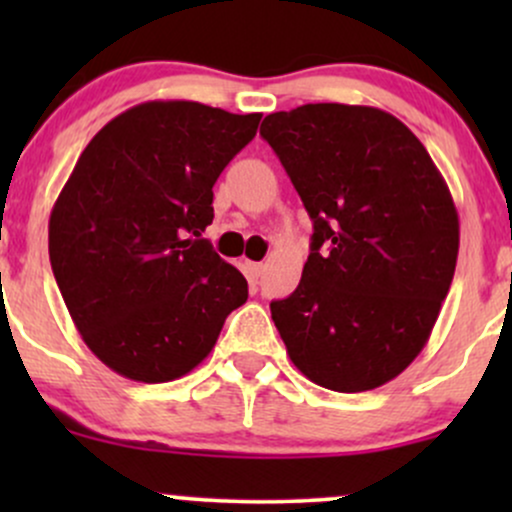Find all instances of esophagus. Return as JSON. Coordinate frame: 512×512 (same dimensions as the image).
I'll return each mask as SVG.
<instances>
[{
  "label": "esophagus",
  "instance_id": "34e87169",
  "mask_svg": "<svg viewBox=\"0 0 512 512\" xmlns=\"http://www.w3.org/2000/svg\"><path fill=\"white\" fill-rule=\"evenodd\" d=\"M245 269H248L250 281H257L262 274V262H245Z\"/></svg>",
  "mask_w": 512,
  "mask_h": 512
}]
</instances>
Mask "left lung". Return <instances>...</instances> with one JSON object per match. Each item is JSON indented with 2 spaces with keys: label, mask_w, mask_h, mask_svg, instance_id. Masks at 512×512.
<instances>
[{
  "label": "left lung",
  "mask_w": 512,
  "mask_h": 512,
  "mask_svg": "<svg viewBox=\"0 0 512 512\" xmlns=\"http://www.w3.org/2000/svg\"><path fill=\"white\" fill-rule=\"evenodd\" d=\"M260 134L313 219L298 289L272 301L293 366L334 392L390 383L421 354L460 250L455 202L426 146L370 105L308 103Z\"/></svg>",
  "instance_id": "8db88e82"
}]
</instances>
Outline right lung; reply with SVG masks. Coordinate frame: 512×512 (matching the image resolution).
Returning <instances> with one entry per match:
<instances>
[{"mask_svg":"<svg viewBox=\"0 0 512 512\" xmlns=\"http://www.w3.org/2000/svg\"><path fill=\"white\" fill-rule=\"evenodd\" d=\"M260 120L149 101L81 151L50 214V264L81 339L122 378L187 375L248 301L245 276L202 233L214 182Z\"/></svg>","mask_w":512,"mask_h":512,"instance_id":"obj_1","label":"right lung"}]
</instances>
